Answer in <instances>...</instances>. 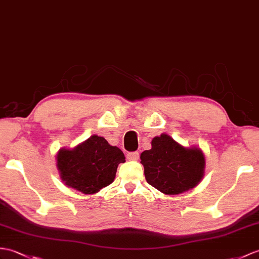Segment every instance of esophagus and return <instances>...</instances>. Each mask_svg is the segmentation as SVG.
I'll use <instances>...</instances> for the list:
<instances>
[{
	"label": "esophagus",
	"mask_w": 259,
	"mask_h": 259,
	"mask_svg": "<svg viewBox=\"0 0 259 259\" xmlns=\"http://www.w3.org/2000/svg\"><path fill=\"white\" fill-rule=\"evenodd\" d=\"M127 159L130 161H135L139 159V152H129L127 154Z\"/></svg>",
	"instance_id": "1"
}]
</instances>
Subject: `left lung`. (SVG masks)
<instances>
[{"instance_id": "left-lung-1", "label": "left lung", "mask_w": 259, "mask_h": 259, "mask_svg": "<svg viewBox=\"0 0 259 259\" xmlns=\"http://www.w3.org/2000/svg\"><path fill=\"white\" fill-rule=\"evenodd\" d=\"M151 146L140 155L150 185L166 195H177L201 182L205 158L200 148H185L166 134L153 138Z\"/></svg>"}]
</instances>
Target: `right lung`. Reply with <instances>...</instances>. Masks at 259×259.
<instances>
[{"label":"right lung","instance_id":"right-lung-1","mask_svg":"<svg viewBox=\"0 0 259 259\" xmlns=\"http://www.w3.org/2000/svg\"><path fill=\"white\" fill-rule=\"evenodd\" d=\"M56 160L63 182L83 194H95L111 184L119 163L125 162L121 150L96 135L74 149H61Z\"/></svg>","mask_w":259,"mask_h":259}]
</instances>
